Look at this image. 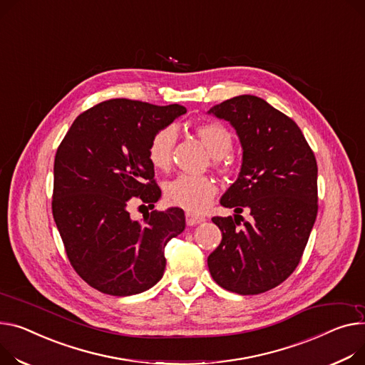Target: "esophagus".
Here are the masks:
<instances>
[{
  "instance_id": "obj_1",
  "label": "esophagus",
  "mask_w": 365,
  "mask_h": 365,
  "mask_svg": "<svg viewBox=\"0 0 365 365\" xmlns=\"http://www.w3.org/2000/svg\"><path fill=\"white\" fill-rule=\"evenodd\" d=\"M202 222H205V217H200V215H195V214L186 212V225L187 226H193V225H198V223H202Z\"/></svg>"
}]
</instances>
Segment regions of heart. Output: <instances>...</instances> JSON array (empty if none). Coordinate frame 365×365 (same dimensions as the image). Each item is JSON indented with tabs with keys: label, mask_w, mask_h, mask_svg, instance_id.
<instances>
[{
	"label": "heart",
	"mask_w": 365,
	"mask_h": 365,
	"mask_svg": "<svg viewBox=\"0 0 365 365\" xmlns=\"http://www.w3.org/2000/svg\"><path fill=\"white\" fill-rule=\"evenodd\" d=\"M197 136L215 158L214 165L222 173H227L229 167L223 163L233 147V138L227 128L217 121H207L195 128ZM178 135L173 128H163L154 133L148 145V160L154 168L165 172L173 164V154ZM218 186L208 176H179L170 182L165 189L167 201L189 212H202L214 201Z\"/></svg>",
	"instance_id": "b5f03b06"
}]
</instances>
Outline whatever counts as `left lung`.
I'll return each instance as SVG.
<instances>
[{
	"mask_svg": "<svg viewBox=\"0 0 365 365\" xmlns=\"http://www.w3.org/2000/svg\"><path fill=\"white\" fill-rule=\"evenodd\" d=\"M208 113L230 121L244 150L239 178L220 200L236 214L211 218L222 242L208 269L226 290L258 295L284 282L302 258L319 211L317 161L295 121L258 96L239 95Z\"/></svg>",
	"mask_w": 365,
	"mask_h": 365,
	"instance_id": "left-lung-1",
	"label": "left lung"
}]
</instances>
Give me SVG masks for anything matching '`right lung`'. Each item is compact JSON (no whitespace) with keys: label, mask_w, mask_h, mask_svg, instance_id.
Here are the masks:
<instances>
[{"label":"right lung","mask_w":365,"mask_h":365,"mask_svg":"<svg viewBox=\"0 0 365 365\" xmlns=\"http://www.w3.org/2000/svg\"><path fill=\"white\" fill-rule=\"evenodd\" d=\"M185 113L179 104L108 100L78 115L60 143L53 215L71 267L103 294L153 287L164 274L167 242L185 230L182 208L153 210L140 221L128 211L160 200L148 145Z\"/></svg>","instance_id":"obj_1"}]
</instances>
